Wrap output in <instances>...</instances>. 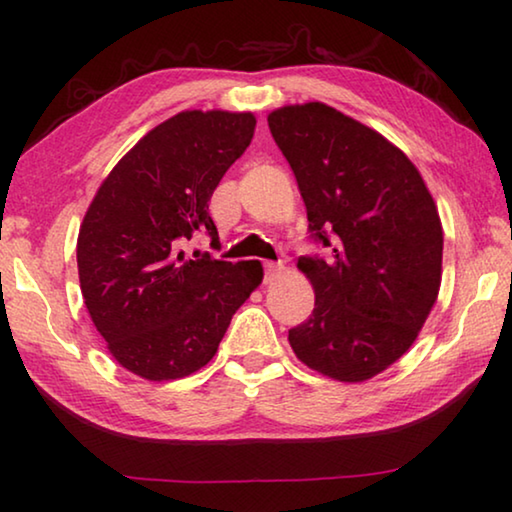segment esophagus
I'll return each instance as SVG.
<instances>
[{
  "label": "esophagus",
  "mask_w": 512,
  "mask_h": 512,
  "mask_svg": "<svg viewBox=\"0 0 512 512\" xmlns=\"http://www.w3.org/2000/svg\"><path fill=\"white\" fill-rule=\"evenodd\" d=\"M282 271H284V266L280 262H266L264 264V282L271 284L273 280H277V277H280Z\"/></svg>",
  "instance_id": "1"
}]
</instances>
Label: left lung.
<instances>
[{"label": "left lung", "mask_w": 512, "mask_h": 512, "mask_svg": "<svg viewBox=\"0 0 512 512\" xmlns=\"http://www.w3.org/2000/svg\"><path fill=\"white\" fill-rule=\"evenodd\" d=\"M296 173L314 284L311 316L289 329L296 357L339 381L379 375L411 348L440 289L443 225L418 169L372 128L325 103L268 115Z\"/></svg>", "instance_id": "obj_1"}]
</instances>
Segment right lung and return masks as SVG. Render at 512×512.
<instances>
[{
    "mask_svg": "<svg viewBox=\"0 0 512 512\" xmlns=\"http://www.w3.org/2000/svg\"><path fill=\"white\" fill-rule=\"evenodd\" d=\"M253 133L250 112H180L119 160L85 214L76 246L85 307L135 375L164 381L203 368L262 282L255 259L185 253L196 235L219 241L210 198Z\"/></svg>",
    "mask_w": 512,
    "mask_h": 512,
    "instance_id": "1",
    "label": "right lung"
}]
</instances>
